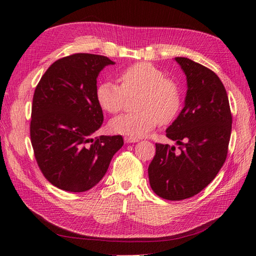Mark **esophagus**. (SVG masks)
<instances>
[{"instance_id": "34e87169", "label": "esophagus", "mask_w": 256, "mask_h": 256, "mask_svg": "<svg viewBox=\"0 0 256 256\" xmlns=\"http://www.w3.org/2000/svg\"><path fill=\"white\" fill-rule=\"evenodd\" d=\"M124 141H125L126 143H136L139 140L136 139V138H132V136H125L124 138Z\"/></svg>"}]
</instances>
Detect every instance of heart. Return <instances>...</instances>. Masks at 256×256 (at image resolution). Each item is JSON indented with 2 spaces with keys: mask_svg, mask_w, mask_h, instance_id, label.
I'll return each instance as SVG.
<instances>
[{
  "mask_svg": "<svg viewBox=\"0 0 256 256\" xmlns=\"http://www.w3.org/2000/svg\"><path fill=\"white\" fill-rule=\"evenodd\" d=\"M120 86L106 82L96 89V101L110 114L120 112L127 96L140 94L134 113H126L110 122L115 134L144 136L158 122L167 125L176 120L181 108V90L176 82L160 68L148 62H136L120 74Z\"/></svg>",
  "mask_w": 256,
  "mask_h": 256,
  "instance_id": "1",
  "label": "heart"
}]
</instances>
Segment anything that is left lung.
<instances>
[{
  "mask_svg": "<svg viewBox=\"0 0 256 256\" xmlns=\"http://www.w3.org/2000/svg\"><path fill=\"white\" fill-rule=\"evenodd\" d=\"M188 80L185 106L166 136L180 146L156 143L148 180L156 195L183 200L197 195L216 176L226 160L232 112L225 87L210 68L176 57Z\"/></svg>",
  "mask_w": 256,
  "mask_h": 256,
  "instance_id": "1",
  "label": "left lung"
}]
</instances>
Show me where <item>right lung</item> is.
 Segmentation results:
<instances>
[{
	"label": "right lung",
	"mask_w": 256,
	"mask_h": 256,
	"mask_svg": "<svg viewBox=\"0 0 256 256\" xmlns=\"http://www.w3.org/2000/svg\"><path fill=\"white\" fill-rule=\"evenodd\" d=\"M114 64L106 56L73 54L47 68L33 94L30 136L38 168L66 192L90 190L104 176L122 136H94L103 122L96 78Z\"/></svg>",
	"instance_id": "obj_1"
}]
</instances>
